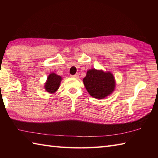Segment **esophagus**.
<instances>
[{
	"mask_svg": "<svg viewBox=\"0 0 158 158\" xmlns=\"http://www.w3.org/2000/svg\"><path fill=\"white\" fill-rule=\"evenodd\" d=\"M71 77H73V78H78V77H79V74H76V75H72Z\"/></svg>",
	"mask_w": 158,
	"mask_h": 158,
	"instance_id": "esophagus-1",
	"label": "esophagus"
}]
</instances>
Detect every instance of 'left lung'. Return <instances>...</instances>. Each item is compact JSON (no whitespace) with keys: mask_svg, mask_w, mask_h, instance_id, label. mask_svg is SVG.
<instances>
[{"mask_svg":"<svg viewBox=\"0 0 158 158\" xmlns=\"http://www.w3.org/2000/svg\"><path fill=\"white\" fill-rule=\"evenodd\" d=\"M83 82L89 95L96 99H103L110 96L116 86L115 77L111 73L95 69L87 71Z\"/></svg>","mask_w":158,"mask_h":158,"instance_id":"obj_1","label":"left lung"}]
</instances>
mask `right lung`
<instances>
[{"label": "right lung", "mask_w": 158, "mask_h": 158, "mask_svg": "<svg viewBox=\"0 0 158 158\" xmlns=\"http://www.w3.org/2000/svg\"><path fill=\"white\" fill-rule=\"evenodd\" d=\"M62 79V77L57 75V74L54 73H50L45 83L44 88L45 91L49 94H52L56 93L58 91Z\"/></svg>", "instance_id": "obj_1"}]
</instances>
